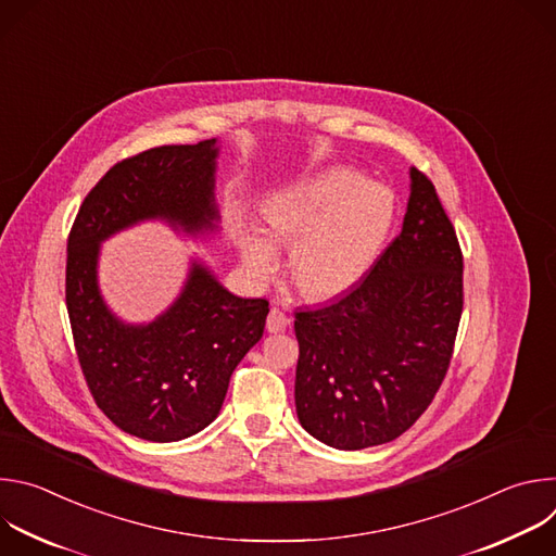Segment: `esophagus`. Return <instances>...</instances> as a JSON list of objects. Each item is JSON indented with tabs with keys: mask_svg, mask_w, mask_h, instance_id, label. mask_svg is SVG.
<instances>
[{
	"mask_svg": "<svg viewBox=\"0 0 556 556\" xmlns=\"http://www.w3.org/2000/svg\"><path fill=\"white\" fill-rule=\"evenodd\" d=\"M288 326H290V319L286 316V312H281L279 307H273L270 314H268V319H266V330L277 334V332H283Z\"/></svg>",
	"mask_w": 556,
	"mask_h": 556,
	"instance_id": "esophagus-1",
	"label": "esophagus"
}]
</instances>
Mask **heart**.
<instances>
[{
	"instance_id": "b5f03b06",
	"label": "heart",
	"mask_w": 556,
	"mask_h": 556,
	"mask_svg": "<svg viewBox=\"0 0 556 556\" xmlns=\"http://www.w3.org/2000/svg\"><path fill=\"white\" fill-rule=\"evenodd\" d=\"M391 224L389 189L332 167L275 193L262 208L266 240L244 235L242 255L251 277L266 281L277 268L275 249L290 251V283L312 301H330L363 281Z\"/></svg>"
}]
</instances>
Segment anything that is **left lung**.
Segmentation results:
<instances>
[{
  "label": "left lung",
  "mask_w": 556,
  "mask_h": 556,
  "mask_svg": "<svg viewBox=\"0 0 556 556\" xmlns=\"http://www.w3.org/2000/svg\"><path fill=\"white\" fill-rule=\"evenodd\" d=\"M464 257L433 182L412 169L403 232L341 299L294 312L301 427L343 451L403 435L448 371Z\"/></svg>",
  "instance_id": "left-lung-1"
}]
</instances>
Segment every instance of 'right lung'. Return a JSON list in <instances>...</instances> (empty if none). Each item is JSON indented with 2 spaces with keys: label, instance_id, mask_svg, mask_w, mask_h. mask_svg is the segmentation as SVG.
I'll return each instance as SVG.
<instances>
[{
  "label": "right lung",
  "instance_id": "right-lung-1",
  "mask_svg": "<svg viewBox=\"0 0 556 556\" xmlns=\"http://www.w3.org/2000/svg\"><path fill=\"white\" fill-rule=\"evenodd\" d=\"M215 155L211 138L123 157L86 195L67 235L65 305L78 365L97 407L149 442H176L215 420L232 369L264 334L268 301L235 296L193 266L161 319L123 326L97 288L99 242L144 217L189 232L211 228Z\"/></svg>",
  "mask_w": 556,
  "mask_h": 556
}]
</instances>
